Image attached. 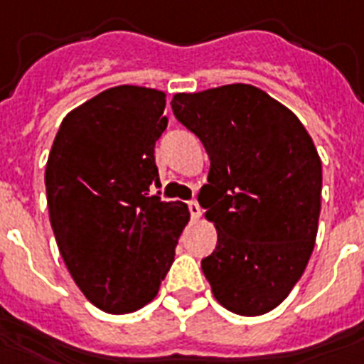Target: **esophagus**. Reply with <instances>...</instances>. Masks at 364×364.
I'll list each match as a JSON object with an SVG mask.
<instances>
[{"label":"esophagus","instance_id":"esophagus-1","mask_svg":"<svg viewBox=\"0 0 364 364\" xmlns=\"http://www.w3.org/2000/svg\"><path fill=\"white\" fill-rule=\"evenodd\" d=\"M188 212L193 215V219H198L202 215V210H200V204L196 200H191L188 202Z\"/></svg>","mask_w":364,"mask_h":364}]
</instances>
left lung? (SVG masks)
<instances>
[{"label":"left lung","instance_id":"obj_1","mask_svg":"<svg viewBox=\"0 0 364 364\" xmlns=\"http://www.w3.org/2000/svg\"><path fill=\"white\" fill-rule=\"evenodd\" d=\"M173 114L210 156L198 193L218 244L202 259L229 311L256 317L282 304L311 257L323 168L292 110L248 83L176 93Z\"/></svg>","mask_w":364,"mask_h":364}]
</instances>
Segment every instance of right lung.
Listing matches in <instances>:
<instances>
[{
  "label": "right lung",
  "mask_w": 364,
  "mask_h": 364,
  "mask_svg": "<svg viewBox=\"0 0 364 364\" xmlns=\"http://www.w3.org/2000/svg\"><path fill=\"white\" fill-rule=\"evenodd\" d=\"M166 93L118 85L60 124L47 158L49 219L72 279L107 313L154 299L191 219L187 204L151 196Z\"/></svg>",
  "instance_id": "obj_1"
}]
</instances>
